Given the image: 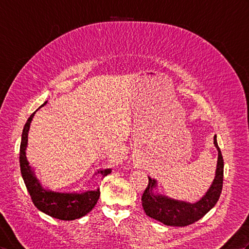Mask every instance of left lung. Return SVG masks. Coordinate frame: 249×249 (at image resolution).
Instances as JSON below:
<instances>
[{
  "instance_id": "left-lung-1",
  "label": "left lung",
  "mask_w": 249,
  "mask_h": 249,
  "mask_svg": "<svg viewBox=\"0 0 249 249\" xmlns=\"http://www.w3.org/2000/svg\"><path fill=\"white\" fill-rule=\"evenodd\" d=\"M213 143L219 154L218 165H216L214 180L206 195L195 204L176 201L159 195L156 196L152 193V188L156 187V181L148 178V185L144 190L141 199L146 214L167 226L183 227L199 221L215 205L222 193L224 160H223L215 136L213 138Z\"/></svg>"
}]
</instances>
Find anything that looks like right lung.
I'll use <instances>...</instances> for the list:
<instances>
[{
  "instance_id": "add662e5",
  "label": "right lung",
  "mask_w": 249,
  "mask_h": 249,
  "mask_svg": "<svg viewBox=\"0 0 249 249\" xmlns=\"http://www.w3.org/2000/svg\"><path fill=\"white\" fill-rule=\"evenodd\" d=\"M45 104L46 102L40 107ZM35 113L36 111L28 118L26 124L24 126L20 145L21 174L31 200L37 209L53 216V218L64 221H71L82 218L95 206L100 196V190L86 191L83 194H60L42 188L39 181L36 180L34 173L31 171L26 156H25V149H26L28 141L27 137L29 126ZM110 169H105L100 171V173L103 176H107L110 174Z\"/></svg>"
}]
</instances>
